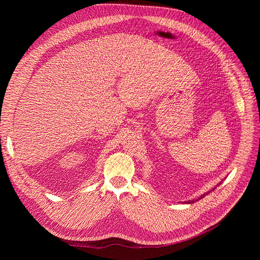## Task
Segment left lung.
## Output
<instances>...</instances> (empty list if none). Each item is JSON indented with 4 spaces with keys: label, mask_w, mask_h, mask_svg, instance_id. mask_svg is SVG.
<instances>
[{
    "label": "left lung",
    "mask_w": 260,
    "mask_h": 260,
    "mask_svg": "<svg viewBox=\"0 0 260 260\" xmlns=\"http://www.w3.org/2000/svg\"><path fill=\"white\" fill-rule=\"evenodd\" d=\"M219 184H220V183H219ZM214 188H216V187H214ZM214 188H212V190H214ZM206 194H207V193H206ZM204 196H205V194H203V195L201 196V198H200L199 200L203 199V198H204ZM199 200H196V201H199ZM186 203H187V204H191V203H195V201H194V200H193V201H188V202H186Z\"/></svg>",
    "instance_id": "obj_1"
}]
</instances>
